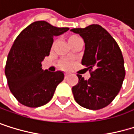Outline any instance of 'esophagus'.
<instances>
[{
  "label": "esophagus",
  "instance_id": "1",
  "mask_svg": "<svg viewBox=\"0 0 134 134\" xmlns=\"http://www.w3.org/2000/svg\"><path fill=\"white\" fill-rule=\"evenodd\" d=\"M69 72H66L65 73V78H68V77H69Z\"/></svg>",
  "mask_w": 134,
  "mask_h": 134
}]
</instances>
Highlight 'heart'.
<instances>
[{"mask_svg": "<svg viewBox=\"0 0 134 134\" xmlns=\"http://www.w3.org/2000/svg\"><path fill=\"white\" fill-rule=\"evenodd\" d=\"M76 37V36H72V37ZM70 37V38H71ZM61 67L62 68V69H68V68H69V66H70V63L68 62V61H63V62H61Z\"/></svg>", "mask_w": 134, "mask_h": 134, "instance_id": "1", "label": "heart"}]
</instances>
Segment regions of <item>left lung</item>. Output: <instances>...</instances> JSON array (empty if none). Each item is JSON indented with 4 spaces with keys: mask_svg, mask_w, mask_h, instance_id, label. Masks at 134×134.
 Here are the masks:
<instances>
[{
    "mask_svg": "<svg viewBox=\"0 0 134 134\" xmlns=\"http://www.w3.org/2000/svg\"><path fill=\"white\" fill-rule=\"evenodd\" d=\"M70 31L84 40L81 65L91 72L89 80L77 75L78 83L72 88L73 97L85 109H102L113 102L121 88L125 76L121 51L116 41L99 25Z\"/></svg>",
    "mask_w": 134,
    "mask_h": 134,
    "instance_id": "obj_1",
    "label": "left lung"
}]
</instances>
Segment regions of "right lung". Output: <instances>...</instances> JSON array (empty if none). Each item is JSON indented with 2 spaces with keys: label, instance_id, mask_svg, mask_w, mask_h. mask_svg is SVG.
Masks as SVG:
<instances>
[{
  "label": "right lung",
  "instance_id": "add662e5",
  "mask_svg": "<svg viewBox=\"0 0 134 134\" xmlns=\"http://www.w3.org/2000/svg\"><path fill=\"white\" fill-rule=\"evenodd\" d=\"M69 29L37 21L22 30L14 41L4 72L11 93L21 104L36 108L52 99L65 75L62 71L44 70L41 62L49 55L53 37Z\"/></svg>",
  "mask_w": 134,
  "mask_h": 134
}]
</instances>
